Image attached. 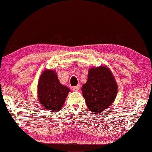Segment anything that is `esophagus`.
<instances>
[{
    "instance_id": "obj_1",
    "label": "esophagus",
    "mask_w": 152,
    "mask_h": 152,
    "mask_svg": "<svg viewBox=\"0 0 152 152\" xmlns=\"http://www.w3.org/2000/svg\"><path fill=\"white\" fill-rule=\"evenodd\" d=\"M73 89L75 91H78L79 89H80V86H75L73 88Z\"/></svg>"
}]
</instances>
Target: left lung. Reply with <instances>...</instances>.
Segmentation results:
<instances>
[{
  "label": "left lung",
  "mask_w": 152,
  "mask_h": 152,
  "mask_svg": "<svg viewBox=\"0 0 152 152\" xmlns=\"http://www.w3.org/2000/svg\"><path fill=\"white\" fill-rule=\"evenodd\" d=\"M81 90L89 110L94 114H99L114 102L118 86L110 69L100 66L89 69L88 81Z\"/></svg>",
  "instance_id": "8db88e82"
}]
</instances>
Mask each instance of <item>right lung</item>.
I'll use <instances>...</instances> for the list:
<instances>
[{"instance_id": "obj_1", "label": "right lung", "mask_w": 152, "mask_h": 152, "mask_svg": "<svg viewBox=\"0 0 152 152\" xmlns=\"http://www.w3.org/2000/svg\"><path fill=\"white\" fill-rule=\"evenodd\" d=\"M69 91V88L60 83L54 70L42 72L38 84V95L44 108L52 113L61 110Z\"/></svg>"}]
</instances>
